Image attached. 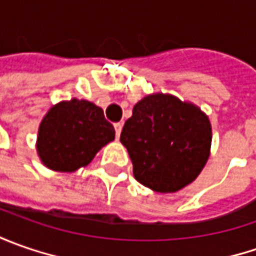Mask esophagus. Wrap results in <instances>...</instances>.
<instances>
[{"label": "esophagus", "mask_w": 256, "mask_h": 256, "mask_svg": "<svg viewBox=\"0 0 256 256\" xmlns=\"http://www.w3.org/2000/svg\"><path fill=\"white\" fill-rule=\"evenodd\" d=\"M122 126H124V122H116L114 124V128H115V135H116V138L121 135V131H122Z\"/></svg>", "instance_id": "34e87169"}]
</instances>
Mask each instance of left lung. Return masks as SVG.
<instances>
[{"instance_id": "obj_1", "label": "left lung", "mask_w": 256, "mask_h": 256, "mask_svg": "<svg viewBox=\"0 0 256 256\" xmlns=\"http://www.w3.org/2000/svg\"><path fill=\"white\" fill-rule=\"evenodd\" d=\"M120 140L136 181L156 192H176L191 184L208 161L211 124L198 106L155 94L135 104Z\"/></svg>"}]
</instances>
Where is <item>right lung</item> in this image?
<instances>
[{
    "instance_id": "add662e5",
    "label": "right lung",
    "mask_w": 256,
    "mask_h": 256,
    "mask_svg": "<svg viewBox=\"0 0 256 256\" xmlns=\"http://www.w3.org/2000/svg\"><path fill=\"white\" fill-rule=\"evenodd\" d=\"M115 130L104 111L85 100L52 106L38 131L36 151L52 171L72 172L91 162L104 145L114 141Z\"/></svg>"
}]
</instances>
